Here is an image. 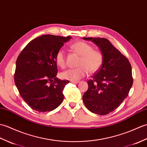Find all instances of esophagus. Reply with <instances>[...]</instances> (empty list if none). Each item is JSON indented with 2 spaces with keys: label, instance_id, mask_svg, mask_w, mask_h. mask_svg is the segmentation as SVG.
Here are the masks:
<instances>
[{
  "label": "esophagus",
  "instance_id": "esophagus-1",
  "mask_svg": "<svg viewBox=\"0 0 147 147\" xmlns=\"http://www.w3.org/2000/svg\"><path fill=\"white\" fill-rule=\"evenodd\" d=\"M71 82L74 83V84H78L80 82V80H76V81H71Z\"/></svg>",
  "mask_w": 147,
  "mask_h": 147
}]
</instances>
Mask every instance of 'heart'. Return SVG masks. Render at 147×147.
Masks as SVG:
<instances>
[{"mask_svg": "<svg viewBox=\"0 0 147 147\" xmlns=\"http://www.w3.org/2000/svg\"><path fill=\"white\" fill-rule=\"evenodd\" d=\"M80 57L78 61L79 67L71 68L61 73V76L64 79L71 81L79 80L86 76L88 70L91 74L95 73L102 67L104 62L102 52L97 49H93L91 45L84 41L75 42L70 46ZM55 61L58 66L61 68L66 67V57L62 49L58 50L55 55Z\"/></svg>", "mask_w": 147, "mask_h": 147, "instance_id": "heart-1", "label": "heart"}]
</instances>
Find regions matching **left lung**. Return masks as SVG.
Segmentation results:
<instances>
[{
  "instance_id": "8db88e82",
  "label": "left lung",
  "mask_w": 147,
  "mask_h": 147,
  "mask_svg": "<svg viewBox=\"0 0 147 147\" xmlns=\"http://www.w3.org/2000/svg\"><path fill=\"white\" fill-rule=\"evenodd\" d=\"M93 41L104 55L100 69L88 80V90L82 97L90 111L106 115L118 108L128 96L133 85L131 66L128 58L102 38H84Z\"/></svg>"
}]
</instances>
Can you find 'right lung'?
Instances as JSON below:
<instances>
[{
	"mask_svg": "<svg viewBox=\"0 0 147 147\" xmlns=\"http://www.w3.org/2000/svg\"><path fill=\"white\" fill-rule=\"evenodd\" d=\"M70 38L42 35L29 42L18 56L14 82L21 97L31 109L40 113L51 111L62 102L63 91L69 80L56 77L55 55Z\"/></svg>",
	"mask_w": 147,
	"mask_h": 147,
	"instance_id": "add662e5",
	"label": "right lung"
}]
</instances>
